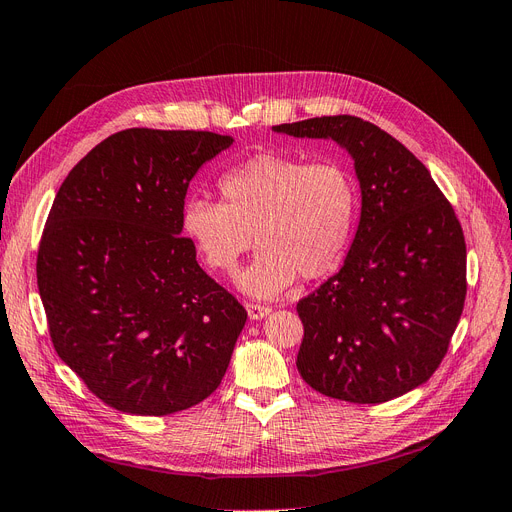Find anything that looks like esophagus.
<instances>
[{
	"label": "esophagus",
	"mask_w": 512,
	"mask_h": 512,
	"mask_svg": "<svg viewBox=\"0 0 512 512\" xmlns=\"http://www.w3.org/2000/svg\"><path fill=\"white\" fill-rule=\"evenodd\" d=\"M244 308H246V314H249V318L251 320H259V318H266L270 312H272V308L270 306H261V304H251V301H246L244 304Z\"/></svg>",
	"instance_id": "obj_1"
}]
</instances>
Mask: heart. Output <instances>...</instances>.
I'll return each mask as SVG.
<instances>
[{
    "label": "heart",
    "mask_w": 512,
    "mask_h": 512,
    "mask_svg": "<svg viewBox=\"0 0 512 512\" xmlns=\"http://www.w3.org/2000/svg\"><path fill=\"white\" fill-rule=\"evenodd\" d=\"M219 192L223 202L194 196L183 204V232L223 274L238 268L255 238L259 251L238 276L249 295L274 297L297 276H325L348 249L356 185L339 162L266 151L223 173Z\"/></svg>",
    "instance_id": "heart-1"
}]
</instances>
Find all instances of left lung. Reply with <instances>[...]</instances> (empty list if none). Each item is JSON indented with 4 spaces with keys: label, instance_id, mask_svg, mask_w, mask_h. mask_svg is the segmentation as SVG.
I'll use <instances>...</instances> for the list:
<instances>
[{
    "label": "left lung",
    "instance_id": "left-lung-1",
    "mask_svg": "<svg viewBox=\"0 0 512 512\" xmlns=\"http://www.w3.org/2000/svg\"><path fill=\"white\" fill-rule=\"evenodd\" d=\"M333 139L354 160L361 221L342 270L297 304V369L331 399L375 405L422 386L447 354L466 299V242L428 168L354 116L280 124Z\"/></svg>",
    "mask_w": 512,
    "mask_h": 512
}]
</instances>
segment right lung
<instances>
[{
    "label": "right lung",
    "mask_w": 512,
    "mask_h": 512,
    "mask_svg": "<svg viewBox=\"0 0 512 512\" xmlns=\"http://www.w3.org/2000/svg\"><path fill=\"white\" fill-rule=\"evenodd\" d=\"M232 143L206 130H120L56 192L37 251L50 339L113 409H189L230 365L246 310L198 266L181 213L198 168Z\"/></svg>",
    "instance_id": "add662e5"
}]
</instances>
